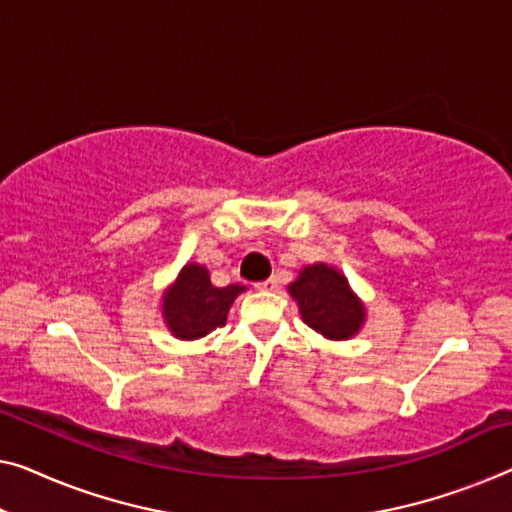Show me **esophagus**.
<instances>
[{
  "label": "esophagus",
  "instance_id": "1",
  "mask_svg": "<svg viewBox=\"0 0 512 512\" xmlns=\"http://www.w3.org/2000/svg\"><path fill=\"white\" fill-rule=\"evenodd\" d=\"M259 292H276V289L280 287V280L278 278H269V280H264V282H257L255 285Z\"/></svg>",
  "mask_w": 512,
  "mask_h": 512
}]
</instances>
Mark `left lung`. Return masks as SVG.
I'll return each instance as SVG.
<instances>
[{
	"mask_svg": "<svg viewBox=\"0 0 512 512\" xmlns=\"http://www.w3.org/2000/svg\"><path fill=\"white\" fill-rule=\"evenodd\" d=\"M287 292L299 305L303 322L329 340H349L365 324V305L352 292L345 273L317 262L299 271Z\"/></svg>",
	"mask_w": 512,
	"mask_h": 512,
	"instance_id": "8db88e82",
	"label": "left lung"
}]
</instances>
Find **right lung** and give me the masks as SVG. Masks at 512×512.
Segmentation results:
<instances>
[{
	"instance_id": "right-lung-1",
	"label": "right lung",
	"mask_w": 512,
	"mask_h": 512,
	"mask_svg": "<svg viewBox=\"0 0 512 512\" xmlns=\"http://www.w3.org/2000/svg\"><path fill=\"white\" fill-rule=\"evenodd\" d=\"M241 292H246L243 285L216 287L209 278L207 266L190 262L163 294L167 329L179 340L204 338L225 326L227 312Z\"/></svg>"
}]
</instances>
